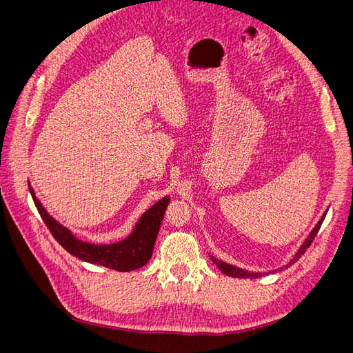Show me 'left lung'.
<instances>
[{"label": "left lung", "instance_id": "8db88e82", "mask_svg": "<svg viewBox=\"0 0 353 353\" xmlns=\"http://www.w3.org/2000/svg\"><path fill=\"white\" fill-rule=\"evenodd\" d=\"M324 218H325V213H324V215L321 216V219L318 221V223L315 225V228L311 231V234H309V237L305 240V243L301 245V249H299V252L294 254V258L285 265V268H287V266L293 265V263H294V262H296L299 258H301V256L305 253V250L309 248V245L312 244V241H314L315 236L318 234L319 228H321V223H323ZM210 259H212V262H215V265L218 266V268H219L223 274L228 275V276H236V279H259V276L265 275V274H259V272H249V271H244V270L236 268V266H232V265H230V263H225V262H221V261H218L216 258H213V256H210ZM281 270H283V268H281ZM272 272H274V271H272Z\"/></svg>", "mask_w": 353, "mask_h": 353}]
</instances>
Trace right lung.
Here are the masks:
<instances>
[{
	"mask_svg": "<svg viewBox=\"0 0 353 353\" xmlns=\"http://www.w3.org/2000/svg\"><path fill=\"white\" fill-rule=\"evenodd\" d=\"M29 191L42 221L48 227L51 236L57 240L63 249L68 250L70 254L77 256L81 261L97 263L105 266V268L121 272L141 268L152 258L160 222L163 219L165 210L169 203L168 196L160 199L156 205H153L140 218L134 231L131 232V236H128L125 240L113 244L99 245L85 243L74 237L66 227H63L61 223H59L54 218L48 215L47 210L42 208L39 200L37 199L34 190L29 187Z\"/></svg>",
	"mask_w": 353,
	"mask_h": 353,
	"instance_id": "obj_1",
	"label": "right lung"
}]
</instances>
